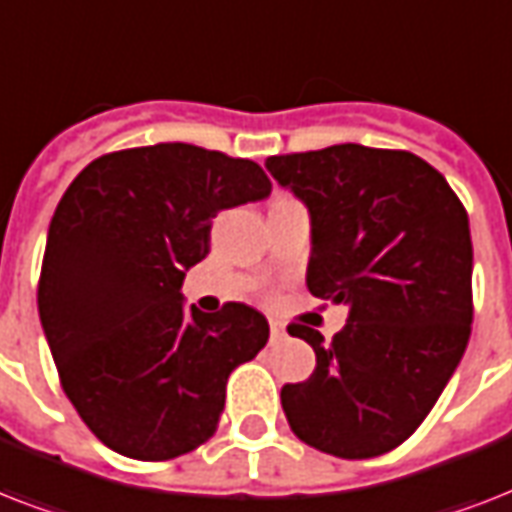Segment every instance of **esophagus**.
<instances>
[{"mask_svg":"<svg viewBox=\"0 0 512 512\" xmlns=\"http://www.w3.org/2000/svg\"><path fill=\"white\" fill-rule=\"evenodd\" d=\"M287 337V327L281 321H271V342H281Z\"/></svg>","mask_w":512,"mask_h":512,"instance_id":"1","label":"esophagus"}]
</instances>
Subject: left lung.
<instances>
[{"label": "left lung", "instance_id": "left-lung-1", "mask_svg": "<svg viewBox=\"0 0 512 512\" xmlns=\"http://www.w3.org/2000/svg\"><path fill=\"white\" fill-rule=\"evenodd\" d=\"M265 170L311 215L308 289L348 305L305 382L281 388L295 436L342 460L404 444L452 380L473 324L468 212L446 177L409 151L358 143L271 156Z\"/></svg>", "mask_w": 512, "mask_h": 512}]
</instances>
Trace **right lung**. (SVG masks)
Segmentation results:
<instances>
[{"label": "right lung", "instance_id": "right-lung-1", "mask_svg": "<svg viewBox=\"0 0 512 512\" xmlns=\"http://www.w3.org/2000/svg\"><path fill=\"white\" fill-rule=\"evenodd\" d=\"M268 193L255 162L188 143L100 156L68 185L47 231L39 319L68 401L108 449L159 462L215 433L228 374L271 329L244 303L185 308L180 287L207 257L212 217Z\"/></svg>", "mask_w": 512, "mask_h": 512}]
</instances>
